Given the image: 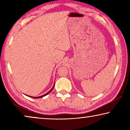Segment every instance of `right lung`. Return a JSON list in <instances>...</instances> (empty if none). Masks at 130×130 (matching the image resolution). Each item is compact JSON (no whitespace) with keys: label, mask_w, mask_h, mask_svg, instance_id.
Masks as SVG:
<instances>
[{"label":"right lung","mask_w":130,"mask_h":130,"mask_svg":"<svg viewBox=\"0 0 130 130\" xmlns=\"http://www.w3.org/2000/svg\"><path fill=\"white\" fill-rule=\"evenodd\" d=\"M54 85L53 86V87H52V88L50 90V91L48 92H47L46 93H45V94H43V95H42V96H38V97H32V96H27V95H26V96H28V97H30V98H34V99H39V98H43V97H44V96H46L47 94H49L50 92H52V90L53 89V88H54Z\"/></svg>","instance_id":"add662e5"}]
</instances>
